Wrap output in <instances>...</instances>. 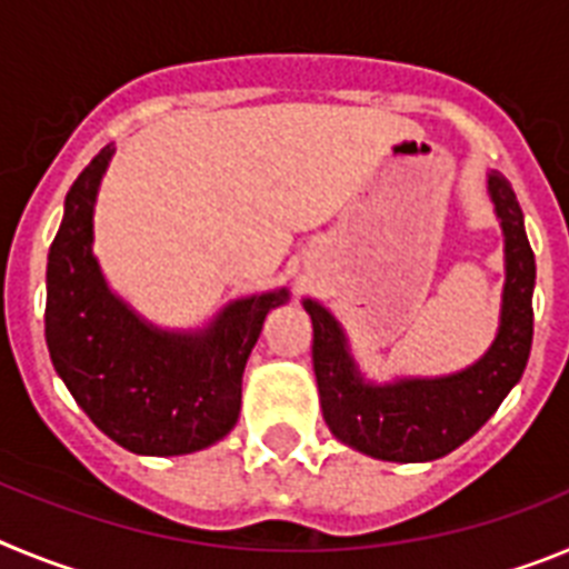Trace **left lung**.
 I'll return each instance as SVG.
<instances>
[{"instance_id":"1","label":"left lung","mask_w":569,"mask_h":569,"mask_svg":"<svg viewBox=\"0 0 569 569\" xmlns=\"http://www.w3.org/2000/svg\"><path fill=\"white\" fill-rule=\"evenodd\" d=\"M487 190L505 233V293L499 333L476 365L433 379L373 385L359 373L347 336L325 305L305 299L313 321V370L321 413L330 433L381 461H433L465 445L525 373L532 345L536 256L525 233V213L499 170Z\"/></svg>"}]
</instances>
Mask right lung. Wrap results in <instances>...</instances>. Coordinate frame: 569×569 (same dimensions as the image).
<instances>
[{"instance_id":"1","label":"right lung","mask_w":569,"mask_h":569,"mask_svg":"<svg viewBox=\"0 0 569 569\" xmlns=\"http://www.w3.org/2000/svg\"><path fill=\"white\" fill-rule=\"evenodd\" d=\"M113 144L64 196L48 253L44 341L59 379L104 436L139 456H182L233 430L241 373L288 290L230 301L204 330H162L124 305L93 256V204Z\"/></svg>"}]
</instances>
